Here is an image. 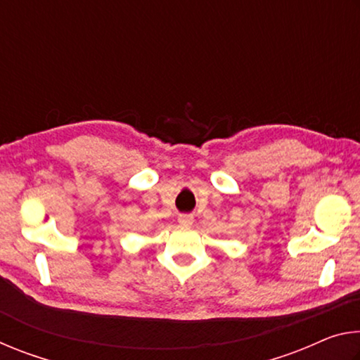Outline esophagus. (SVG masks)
I'll return each instance as SVG.
<instances>
[{"label": "esophagus", "instance_id": "34e87169", "mask_svg": "<svg viewBox=\"0 0 360 360\" xmlns=\"http://www.w3.org/2000/svg\"><path fill=\"white\" fill-rule=\"evenodd\" d=\"M178 222H179V225H182V227H191V225L193 224V216L192 214H179Z\"/></svg>", "mask_w": 360, "mask_h": 360}]
</instances>
